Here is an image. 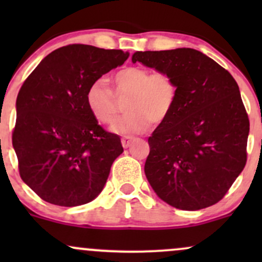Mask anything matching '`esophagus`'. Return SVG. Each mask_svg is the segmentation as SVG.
<instances>
[{"label":"esophagus","instance_id":"34e87169","mask_svg":"<svg viewBox=\"0 0 262 262\" xmlns=\"http://www.w3.org/2000/svg\"><path fill=\"white\" fill-rule=\"evenodd\" d=\"M135 139L133 137H123L122 138V145H123V148H129V146L132 145V143H133Z\"/></svg>","mask_w":262,"mask_h":262}]
</instances>
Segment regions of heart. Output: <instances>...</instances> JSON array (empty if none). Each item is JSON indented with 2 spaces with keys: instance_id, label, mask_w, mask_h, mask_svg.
Wrapping results in <instances>:
<instances>
[{
  "instance_id": "heart-1",
  "label": "heart",
  "mask_w": 262,
  "mask_h": 262,
  "mask_svg": "<svg viewBox=\"0 0 262 262\" xmlns=\"http://www.w3.org/2000/svg\"><path fill=\"white\" fill-rule=\"evenodd\" d=\"M118 93L130 95L125 114L113 125L117 134L133 135L165 122L173 112L179 87L173 76L164 70L151 71L141 66H127L113 76ZM86 104L97 122L112 125L117 119L116 97L103 80L93 81L86 92Z\"/></svg>"
}]
</instances>
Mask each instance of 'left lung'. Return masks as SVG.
<instances>
[{"label":"left lung","instance_id":"1","mask_svg":"<svg viewBox=\"0 0 262 262\" xmlns=\"http://www.w3.org/2000/svg\"><path fill=\"white\" fill-rule=\"evenodd\" d=\"M132 61L167 71L179 87L175 110L148 139L144 171L150 186L179 209L219 202L248 156L250 123L236 81L214 60L189 48L137 52Z\"/></svg>","mask_w":262,"mask_h":262}]
</instances>
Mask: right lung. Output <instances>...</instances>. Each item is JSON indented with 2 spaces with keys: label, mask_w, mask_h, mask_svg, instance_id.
<instances>
[{
  "label": "right lung",
  "mask_w": 262,
  "mask_h": 262,
  "mask_svg": "<svg viewBox=\"0 0 262 262\" xmlns=\"http://www.w3.org/2000/svg\"><path fill=\"white\" fill-rule=\"evenodd\" d=\"M128 56L70 44L45 56L23 82L12 144L20 177L45 202L81 206L103 189L123 146L90 113L86 92Z\"/></svg>",
  "instance_id": "add662e5"
}]
</instances>
